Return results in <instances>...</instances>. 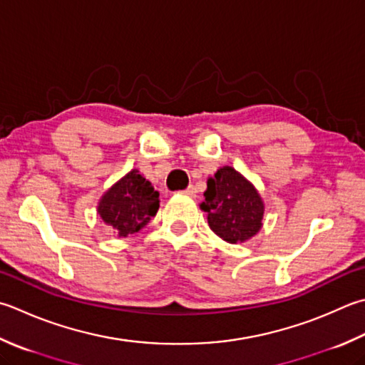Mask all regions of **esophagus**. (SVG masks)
<instances>
[{"instance_id": "1", "label": "esophagus", "mask_w": 365, "mask_h": 365, "mask_svg": "<svg viewBox=\"0 0 365 365\" xmlns=\"http://www.w3.org/2000/svg\"><path fill=\"white\" fill-rule=\"evenodd\" d=\"M182 192H183V195L190 196V197H196V190H195V187H192V185H191V187H188L187 190H185V191H182Z\"/></svg>"}]
</instances>
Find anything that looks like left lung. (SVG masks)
<instances>
[{
  "label": "left lung",
  "instance_id": "8db88e82",
  "mask_svg": "<svg viewBox=\"0 0 365 365\" xmlns=\"http://www.w3.org/2000/svg\"><path fill=\"white\" fill-rule=\"evenodd\" d=\"M201 209L209 213L210 230L230 244L248 240L262 226L264 204L258 191L230 166L209 178Z\"/></svg>",
  "mask_w": 365,
  "mask_h": 365
}]
</instances>
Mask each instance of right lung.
Masks as SVG:
<instances>
[{"instance_id":"1","label":"right lung","mask_w":365,"mask_h":365,"mask_svg":"<svg viewBox=\"0 0 365 365\" xmlns=\"http://www.w3.org/2000/svg\"><path fill=\"white\" fill-rule=\"evenodd\" d=\"M160 209V192L133 169L103 196L98 213L118 235L140 231Z\"/></svg>"}]
</instances>
